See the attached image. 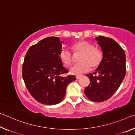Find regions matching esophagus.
I'll return each mask as SVG.
<instances>
[{
	"label": "esophagus",
	"mask_w": 135,
	"mask_h": 135,
	"mask_svg": "<svg viewBox=\"0 0 135 135\" xmlns=\"http://www.w3.org/2000/svg\"><path fill=\"white\" fill-rule=\"evenodd\" d=\"M81 77V76H80V75H79V76H76V79H79L80 78V77Z\"/></svg>",
	"instance_id": "obj_1"
}]
</instances>
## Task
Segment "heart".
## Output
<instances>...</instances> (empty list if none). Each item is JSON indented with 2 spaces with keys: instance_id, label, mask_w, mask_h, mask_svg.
I'll list each match as a JSON object with an SVG mask.
<instances>
[{
  "instance_id": "1",
  "label": "heart",
  "mask_w": 135,
  "mask_h": 135,
  "mask_svg": "<svg viewBox=\"0 0 135 135\" xmlns=\"http://www.w3.org/2000/svg\"><path fill=\"white\" fill-rule=\"evenodd\" d=\"M74 54H81L79 62L70 68V72L74 75H79L89 71L90 67L96 69L103 61V51L96 47L93 43L86 40H80L74 43L71 46ZM59 59L65 67H70L73 62V56L67 49H62L59 54Z\"/></svg>"
}]
</instances>
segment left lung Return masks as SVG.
<instances>
[{
  "instance_id": "obj_1",
  "label": "left lung",
  "mask_w": 135,
  "mask_h": 135,
  "mask_svg": "<svg viewBox=\"0 0 135 135\" xmlns=\"http://www.w3.org/2000/svg\"><path fill=\"white\" fill-rule=\"evenodd\" d=\"M96 39L104 58L95 73L86 75L90 84L84 93L90 100L99 102L108 100L115 93L124 78L126 67L124 51L115 40L102 36Z\"/></svg>"
}]
</instances>
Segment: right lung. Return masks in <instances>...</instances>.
<instances>
[{"label":"right lung","mask_w":135,"mask_h":135,"mask_svg":"<svg viewBox=\"0 0 135 135\" xmlns=\"http://www.w3.org/2000/svg\"><path fill=\"white\" fill-rule=\"evenodd\" d=\"M62 42L58 37H49L30 47L22 68V78L29 93L37 102L55 105L65 97L68 84L76 77L68 75L59 59Z\"/></svg>","instance_id":"1"}]
</instances>
